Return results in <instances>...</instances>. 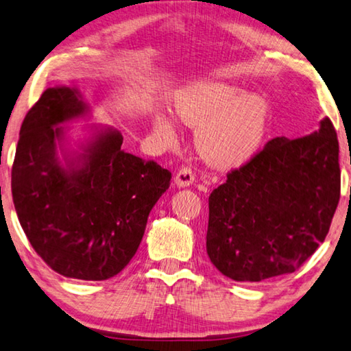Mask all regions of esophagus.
I'll list each match as a JSON object with an SVG mask.
<instances>
[{"label":"esophagus","instance_id":"1","mask_svg":"<svg viewBox=\"0 0 351 351\" xmlns=\"http://www.w3.org/2000/svg\"><path fill=\"white\" fill-rule=\"evenodd\" d=\"M175 182L180 187H189L195 182V173L190 167H181L175 176Z\"/></svg>","mask_w":351,"mask_h":351}]
</instances>
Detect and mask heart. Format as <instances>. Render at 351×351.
Segmentation results:
<instances>
[{
	"instance_id": "1",
	"label": "heart",
	"mask_w": 351,
	"mask_h": 351,
	"mask_svg": "<svg viewBox=\"0 0 351 351\" xmlns=\"http://www.w3.org/2000/svg\"><path fill=\"white\" fill-rule=\"evenodd\" d=\"M176 112L184 124L197 129L201 155L219 167L238 165L253 156L267 127L265 101L222 82H207L182 92ZM154 129L164 139L175 138V123L164 114L155 118Z\"/></svg>"
}]
</instances>
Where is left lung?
Segmentation results:
<instances>
[{"label": "left lung", "mask_w": 351, "mask_h": 351, "mask_svg": "<svg viewBox=\"0 0 351 351\" xmlns=\"http://www.w3.org/2000/svg\"><path fill=\"white\" fill-rule=\"evenodd\" d=\"M339 196L330 118L310 135L271 139L210 193L208 258L233 281L293 273L326 239Z\"/></svg>", "instance_id": "left-lung-1"}]
</instances>
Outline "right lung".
Segmentation results:
<instances>
[{"label":"right lung","instance_id":"add662e5","mask_svg":"<svg viewBox=\"0 0 351 351\" xmlns=\"http://www.w3.org/2000/svg\"><path fill=\"white\" fill-rule=\"evenodd\" d=\"M84 112L73 88L43 92L21 124L12 196L25 237L50 269L66 278L106 281L135 256L171 173L124 152L117 130L101 133L80 170H62L55 143L62 129L55 125Z\"/></svg>","mask_w":351,"mask_h":351}]
</instances>
